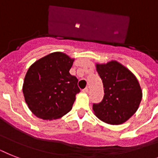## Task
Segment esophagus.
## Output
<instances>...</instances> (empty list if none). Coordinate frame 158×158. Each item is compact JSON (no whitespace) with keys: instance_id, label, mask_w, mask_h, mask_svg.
<instances>
[{"instance_id":"1","label":"esophagus","mask_w":158,"mask_h":158,"mask_svg":"<svg viewBox=\"0 0 158 158\" xmlns=\"http://www.w3.org/2000/svg\"><path fill=\"white\" fill-rule=\"evenodd\" d=\"M88 91H89V89H88V88H84V89H83V92H86V93H87V92H88Z\"/></svg>"}]
</instances>
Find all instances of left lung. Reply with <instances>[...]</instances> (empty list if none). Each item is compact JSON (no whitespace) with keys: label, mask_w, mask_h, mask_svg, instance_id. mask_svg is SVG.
Instances as JSON below:
<instances>
[{"label":"left lung","mask_w":158,"mask_h":158,"mask_svg":"<svg viewBox=\"0 0 158 158\" xmlns=\"http://www.w3.org/2000/svg\"><path fill=\"white\" fill-rule=\"evenodd\" d=\"M96 66L105 95L101 102L92 106L95 115L111 125L123 123L139 108L142 99L139 82L127 68L116 61Z\"/></svg>","instance_id":"left-lung-1"}]
</instances>
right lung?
Segmentation results:
<instances>
[{
  "instance_id": "obj_1",
  "label": "right lung",
  "mask_w": 158,
  "mask_h": 158,
  "mask_svg": "<svg viewBox=\"0 0 158 158\" xmlns=\"http://www.w3.org/2000/svg\"><path fill=\"white\" fill-rule=\"evenodd\" d=\"M74 62L66 53L52 52L29 67L23 92L28 108L40 118H60L72 109L80 92L78 79L70 74Z\"/></svg>"
}]
</instances>
